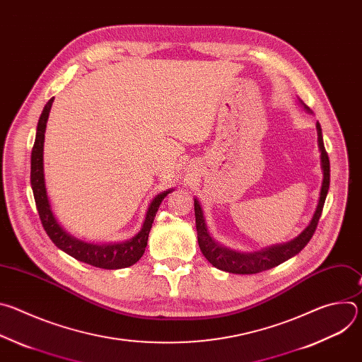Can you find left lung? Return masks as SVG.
I'll return each mask as SVG.
<instances>
[{"mask_svg": "<svg viewBox=\"0 0 362 362\" xmlns=\"http://www.w3.org/2000/svg\"><path fill=\"white\" fill-rule=\"evenodd\" d=\"M303 107L309 110L303 105ZM317 132H318V147L321 151V168L324 173L322 179V186H321V193H320V200L317 211L311 219V223H309L295 239L291 242L282 243V245H274L265 249H261L253 253H242L238 250H232L219 242H216L209 230L208 226H206L202 206L197 199H194V216H196V230H197V242L199 247L203 253V256L208 259L215 268L230 272V274H240V275H247V274H259L262 271L272 269L282 262L291 259L292 256L298 255L306 245L311 240L313 235L315 233V229L318 226L322 209H324V203L328 194L329 189V158L328 153L324 146V139H322V130L321 124L317 123Z\"/></svg>", "mask_w": 362, "mask_h": 362, "instance_id": "left-lung-1", "label": "left lung"}]
</instances>
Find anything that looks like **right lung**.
I'll return each mask as SVG.
<instances>
[{"label":"right lung","mask_w":362,"mask_h":362,"mask_svg":"<svg viewBox=\"0 0 362 362\" xmlns=\"http://www.w3.org/2000/svg\"><path fill=\"white\" fill-rule=\"evenodd\" d=\"M53 101H54V97L49 98L42 109V113L37 124L35 141L31 151V176H30L31 187H33L35 206H37L42 228L47 232L48 238L53 240V243L59 249L64 250L66 253H69L70 256L74 257V259L80 262H84L101 269H122V268L132 267L143 256L154 216H156V212L159 209L162 200L173 189L158 194L151 200L140 232L126 242L98 245V243H88L71 236L69 232H66L62 228L53 211H51V204L47 196L45 180H44V165H42L44 133H45V126H47L51 106H53Z\"/></svg>","instance_id":"obj_1"}]
</instances>
